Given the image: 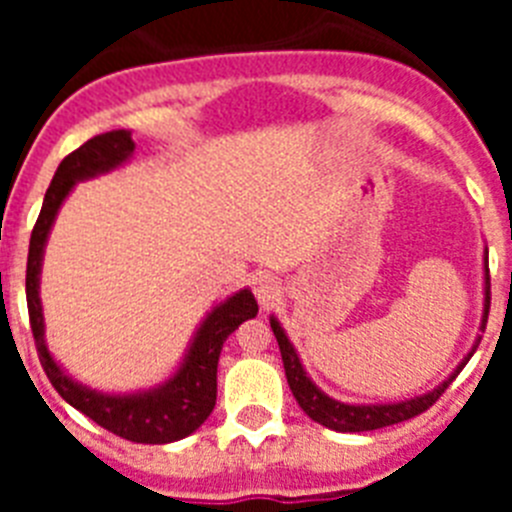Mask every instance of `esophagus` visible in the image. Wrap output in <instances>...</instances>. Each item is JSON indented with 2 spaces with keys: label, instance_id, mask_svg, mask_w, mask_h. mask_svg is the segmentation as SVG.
<instances>
[{
  "label": "esophagus",
  "instance_id": "34e87169",
  "mask_svg": "<svg viewBox=\"0 0 512 512\" xmlns=\"http://www.w3.org/2000/svg\"><path fill=\"white\" fill-rule=\"evenodd\" d=\"M251 287H253V295H256V300H259L264 307L271 305V302L277 300L279 292H282V284H279V279L274 277V274H266V271H259V274L253 277Z\"/></svg>",
  "mask_w": 512,
  "mask_h": 512
}]
</instances>
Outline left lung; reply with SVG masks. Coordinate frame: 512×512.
<instances>
[{
    "instance_id": "left-lung-1",
    "label": "left lung",
    "mask_w": 512,
    "mask_h": 512,
    "mask_svg": "<svg viewBox=\"0 0 512 512\" xmlns=\"http://www.w3.org/2000/svg\"><path fill=\"white\" fill-rule=\"evenodd\" d=\"M487 312H490V264H487V251H485V312H482V325H479V330H485ZM269 323H271V330H274V336H277L279 351H282V361H284V374H287V384H289V390H292V395H295L297 405H300V408L305 410L315 423L325 425V428L338 433L377 431V428H384V425L402 423V420H410L415 418V415L425 413V410L431 408L433 402L446 392V387L454 382L456 374L464 369V364L472 359V354L479 346V338H477L472 351L461 359V364L449 374V379H443L438 387H433V390L425 392V395L410 397V400H402V402H384V405H351V402L333 400L330 395H325L318 384L307 377L305 366H302L300 356H297L295 346L289 343L287 333H284V328L279 325V320L271 315Z\"/></svg>"
}]
</instances>
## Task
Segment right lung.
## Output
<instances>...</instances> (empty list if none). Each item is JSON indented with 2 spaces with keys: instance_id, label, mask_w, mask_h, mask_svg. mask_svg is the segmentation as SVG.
I'll use <instances>...</instances> for the list:
<instances>
[{
  "instance_id": "add662e5",
  "label": "right lung",
  "mask_w": 512,
  "mask_h": 512,
  "mask_svg": "<svg viewBox=\"0 0 512 512\" xmlns=\"http://www.w3.org/2000/svg\"><path fill=\"white\" fill-rule=\"evenodd\" d=\"M135 143L130 130H110V133L94 135L84 146L63 158L58 164L53 182L45 192L43 210L38 215L33 235H30V253H27V312H30V328H33L35 346H38L40 364L56 387L58 395L69 402L71 408L92 418L94 423L107 428L120 438L135 443H171L189 436L200 428L212 413L217 400V359L223 351L225 338L233 333L243 320L256 318L259 305L253 300L251 289H241L228 300L212 307L202 320L182 364L174 377L164 384L130 395H107L97 392L87 384L76 382L63 372L61 364L51 356L45 346V320L40 305V266L48 235H51L56 215L63 200L69 197L76 182L92 179L117 169L133 156Z\"/></svg>"
}]
</instances>
